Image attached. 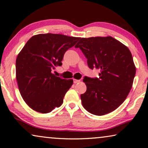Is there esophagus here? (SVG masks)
Masks as SVG:
<instances>
[{
  "label": "esophagus",
  "mask_w": 148,
  "mask_h": 148,
  "mask_svg": "<svg viewBox=\"0 0 148 148\" xmlns=\"http://www.w3.org/2000/svg\"><path fill=\"white\" fill-rule=\"evenodd\" d=\"M79 82H80V80L74 79V83L76 84V83H79Z\"/></svg>",
  "instance_id": "esophagus-1"
}]
</instances>
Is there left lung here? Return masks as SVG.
<instances>
[{"instance_id":"8db88e82","label":"left lung","mask_w":148,"mask_h":148,"mask_svg":"<svg viewBox=\"0 0 148 148\" xmlns=\"http://www.w3.org/2000/svg\"><path fill=\"white\" fill-rule=\"evenodd\" d=\"M75 48L82 51L91 69L100 71L99 78H84L87 88L81 95L84 108L97 116L114 111L126 99L136 75L129 49L111 36L81 38Z\"/></svg>"}]
</instances>
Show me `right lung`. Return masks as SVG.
I'll return each mask as SVG.
<instances>
[{
    "mask_svg": "<svg viewBox=\"0 0 148 148\" xmlns=\"http://www.w3.org/2000/svg\"><path fill=\"white\" fill-rule=\"evenodd\" d=\"M79 39L62 34H38L19 53L16 77L22 98L31 109L45 114L62 104L73 80L56 76L52 70L62 65L65 51Z\"/></svg>",
    "mask_w": 148,
    "mask_h": 148,
    "instance_id": "add662e5",
    "label": "right lung"
}]
</instances>
